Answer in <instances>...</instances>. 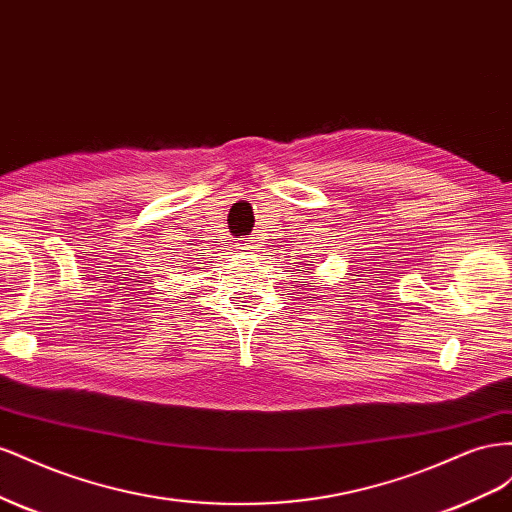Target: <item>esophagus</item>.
<instances>
[{"instance_id": "obj_1", "label": "esophagus", "mask_w": 512, "mask_h": 512, "mask_svg": "<svg viewBox=\"0 0 512 512\" xmlns=\"http://www.w3.org/2000/svg\"><path fill=\"white\" fill-rule=\"evenodd\" d=\"M236 246L240 248V251H255V248H257V244H255L253 238H238Z\"/></svg>"}]
</instances>
